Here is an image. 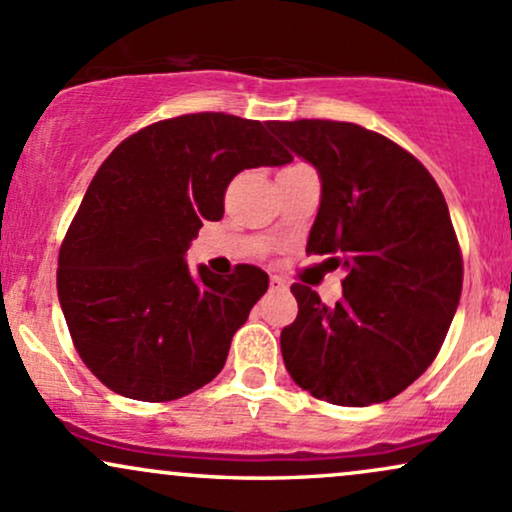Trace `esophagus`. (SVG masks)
I'll list each match as a JSON object with an SVG mask.
<instances>
[{"mask_svg": "<svg viewBox=\"0 0 512 512\" xmlns=\"http://www.w3.org/2000/svg\"><path fill=\"white\" fill-rule=\"evenodd\" d=\"M289 286H286V281L281 279V276H269V291H286Z\"/></svg>", "mask_w": 512, "mask_h": 512, "instance_id": "1", "label": "esophagus"}]
</instances>
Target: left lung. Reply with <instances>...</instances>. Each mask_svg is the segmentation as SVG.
<instances>
[{
  "instance_id": "obj_1",
  "label": "left lung",
  "mask_w": 512,
  "mask_h": 512,
  "mask_svg": "<svg viewBox=\"0 0 512 512\" xmlns=\"http://www.w3.org/2000/svg\"><path fill=\"white\" fill-rule=\"evenodd\" d=\"M317 170L308 252L344 269L325 305L293 284L298 315L281 330L293 383L339 407L387 402L431 366L462 293V255L431 173L378 132L332 120L269 122Z\"/></svg>"
}]
</instances>
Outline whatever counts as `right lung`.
<instances>
[{"instance_id":"obj_1","label":"right lung","mask_w":512,"mask_h":512,"mask_svg":"<svg viewBox=\"0 0 512 512\" xmlns=\"http://www.w3.org/2000/svg\"><path fill=\"white\" fill-rule=\"evenodd\" d=\"M293 156L260 120L180 115L127 137L88 185L60 248L57 293L88 370L117 395L170 402L211 383L267 291L260 267L190 272L185 252L223 216L240 170Z\"/></svg>"}]
</instances>
